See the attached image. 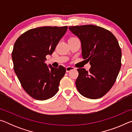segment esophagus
Listing matches in <instances>:
<instances>
[{"mask_svg":"<svg viewBox=\"0 0 132 132\" xmlns=\"http://www.w3.org/2000/svg\"><path fill=\"white\" fill-rule=\"evenodd\" d=\"M75 68L73 66H68L67 68H66V72H69L70 70H75Z\"/></svg>","mask_w":132,"mask_h":132,"instance_id":"1","label":"esophagus"}]
</instances>
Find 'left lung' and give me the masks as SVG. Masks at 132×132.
Masks as SVG:
<instances>
[{"label":"left lung","instance_id":"left-lung-1","mask_svg":"<svg viewBox=\"0 0 132 132\" xmlns=\"http://www.w3.org/2000/svg\"><path fill=\"white\" fill-rule=\"evenodd\" d=\"M73 34L81 43L82 57L90 62L89 71L77 69V90L84 97L98 99L110 90L121 68V49L115 35L94 25L71 26Z\"/></svg>","mask_w":132,"mask_h":132}]
</instances>
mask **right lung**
Wrapping results in <instances>:
<instances>
[{"label": "right lung", "mask_w": 132, "mask_h": 132, "mask_svg": "<svg viewBox=\"0 0 132 132\" xmlns=\"http://www.w3.org/2000/svg\"><path fill=\"white\" fill-rule=\"evenodd\" d=\"M68 26L41 27L31 29L15 42L12 53L14 70L22 87L35 100L53 97L66 73L62 66L55 68L45 63L46 56L52 55Z\"/></svg>", "instance_id": "1"}]
</instances>
